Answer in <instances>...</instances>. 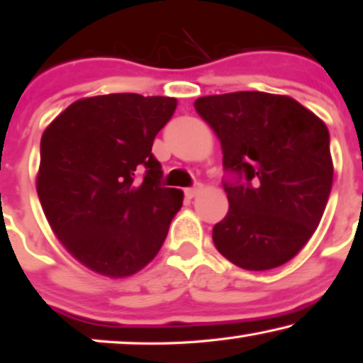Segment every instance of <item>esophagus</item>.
<instances>
[{
    "mask_svg": "<svg viewBox=\"0 0 363 363\" xmlns=\"http://www.w3.org/2000/svg\"><path fill=\"white\" fill-rule=\"evenodd\" d=\"M200 191H202V186H200V184H197L196 187L186 189V197H187V199H194L196 196H199Z\"/></svg>",
    "mask_w": 363,
    "mask_h": 363,
    "instance_id": "esophagus-1",
    "label": "esophagus"
}]
</instances>
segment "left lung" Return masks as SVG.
Masks as SVG:
<instances>
[{"label":"left lung","mask_w":363,"mask_h":363,"mask_svg":"<svg viewBox=\"0 0 363 363\" xmlns=\"http://www.w3.org/2000/svg\"><path fill=\"white\" fill-rule=\"evenodd\" d=\"M223 151L228 213L213 226L221 256L269 270L300 252L320 225L334 166L326 123L294 97L238 91L194 102Z\"/></svg>","instance_id":"left-lung-1"}]
</instances>
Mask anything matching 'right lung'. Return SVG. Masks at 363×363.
Segmentation results:
<instances>
[{
	"label": "right lung",
	"instance_id": "right-lung-1",
	"mask_svg": "<svg viewBox=\"0 0 363 363\" xmlns=\"http://www.w3.org/2000/svg\"><path fill=\"white\" fill-rule=\"evenodd\" d=\"M174 97L133 93L74 101L40 140L37 194L65 250L111 279L137 274L161 250L184 192L161 184L151 153Z\"/></svg>",
	"mask_w": 363,
	"mask_h": 363
}]
</instances>
